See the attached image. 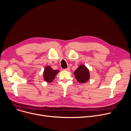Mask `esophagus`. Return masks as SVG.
Listing matches in <instances>:
<instances>
[{"label":"esophagus","mask_w":131,"mask_h":131,"mask_svg":"<svg viewBox=\"0 0 131 131\" xmlns=\"http://www.w3.org/2000/svg\"><path fill=\"white\" fill-rule=\"evenodd\" d=\"M64 70L66 71H70V68H69V67H68L67 68L64 69Z\"/></svg>","instance_id":"1"}]
</instances>
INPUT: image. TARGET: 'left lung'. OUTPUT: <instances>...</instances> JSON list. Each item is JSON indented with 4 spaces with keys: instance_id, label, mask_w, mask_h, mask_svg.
Returning a JSON list of instances; mask_svg holds the SVG:
<instances>
[{
    "instance_id": "obj_1",
    "label": "left lung",
    "mask_w": 131,
    "mask_h": 131,
    "mask_svg": "<svg viewBox=\"0 0 131 131\" xmlns=\"http://www.w3.org/2000/svg\"><path fill=\"white\" fill-rule=\"evenodd\" d=\"M74 75L76 80L80 83H84L88 81L90 78L89 69L85 66L80 65L74 72Z\"/></svg>"
}]
</instances>
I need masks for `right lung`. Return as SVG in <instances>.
Segmentation results:
<instances>
[{
  "instance_id": "1",
  "label": "right lung",
  "mask_w": 131,
  "mask_h": 131,
  "mask_svg": "<svg viewBox=\"0 0 131 131\" xmlns=\"http://www.w3.org/2000/svg\"><path fill=\"white\" fill-rule=\"evenodd\" d=\"M59 72V71L54 70L50 66H47L43 72V78L45 81L51 83L55 78L56 74Z\"/></svg>"
}]
</instances>
